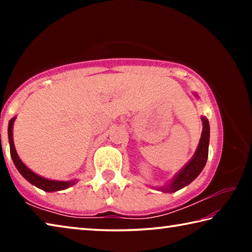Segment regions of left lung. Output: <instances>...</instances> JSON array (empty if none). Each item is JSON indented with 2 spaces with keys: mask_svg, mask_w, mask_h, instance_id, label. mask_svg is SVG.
<instances>
[{
  "mask_svg": "<svg viewBox=\"0 0 252 252\" xmlns=\"http://www.w3.org/2000/svg\"><path fill=\"white\" fill-rule=\"evenodd\" d=\"M201 120L203 125V131L201 134V139H200L198 149L194 153L192 160H191L189 163L177 174V177L173 179L171 183H169L168 186L161 187V191H164V192H176V191L182 189L183 187H186L189 185V183L192 182L194 179L199 176L200 172L202 171L204 165H206V162L208 159L210 126H209V122L206 118L202 117Z\"/></svg>",
  "mask_w": 252,
  "mask_h": 252,
  "instance_id": "8db88e82",
  "label": "left lung"
}]
</instances>
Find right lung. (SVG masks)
I'll use <instances>...</instances> for the list:
<instances>
[{"label": "right lung", "mask_w": 252, "mask_h": 252, "mask_svg": "<svg viewBox=\"0 0 252 252\" xmlns=\"http://www.w3.org/2000/svg\"><path fill=\"white\" fill-rule=\"evenodd\" d=\"M14 119L8 122V141H10V152H11V157L12 160H13L14 164L16 169L19 170V172L22 174V176L27 179V180L32 183L40 189L48 191V192H51V191H59V190H64L66 188H69L71 186H73L75 181H54V180H48V179H44L40 176H37L34 172H32L27 165H25L22 161L20 160V158L16 153V150L14 148V143H13V132H12V129H13V123H14Z\"/></svg>", "instance_id": "obj_1"}]
</instances>
